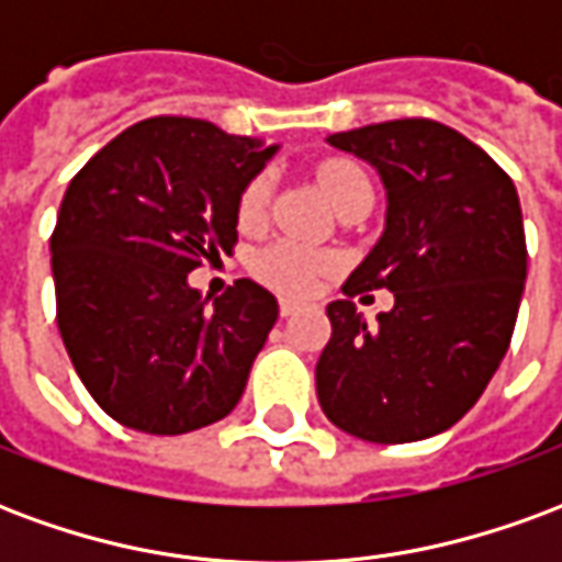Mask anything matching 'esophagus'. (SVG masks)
Returning <instances> with one entry per match:
<instances>
[{
    "instance_id": "obj_1",
    "label": "esophagus",
    "mask_w": 562,
    "mask_h": 562,
    "mask_svg": "<svg viewBox=\"0 0 562 562\" xmlns=\"http://www.w3.org/2000/svg\"><path fill=\"white\" fill-rule=\"evenodd\" d=\"M297 310H301V306H297V301H289V297H285V301H280V313H282V316H285V318L294 316Z\"/></svg>"
}]
</instances>
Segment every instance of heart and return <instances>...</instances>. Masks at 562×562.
<instances>
[{"instance_id": "b5f03b06", "label": "heart", "mask_w": 562, "mask_h": 562, "mask_svg": "<svg viewBox=\"0 0 562 562\" xmlns=\"http://www.w3.org/2000/svg\"><path fill=\"white\" fill-rule=\"evenodd\" d=\"M316 180L322 186V192L330 201V207L342 201L346 195H352L358 189H370L367 183V173L349 159H330L325 161L316 171ZM270 198V180L268 177H256L252 183L246 186L244 195H240V220L256 222L265 207H268ZM325 268V258L313 252V249H304V246L294 244H277L270 246L268 252H261L258 258V273L277 285L282 292L292 294H306L313 289V280H316L318 270Z\"/></svg>"}]
</instances>
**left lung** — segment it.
<instances>
[{"label": "left lung", "mask_w": 562, "mask_h": 562, "mask_svg": "<svg viewBox=\"0 0 562 562\" xmlns=\"http://www.w3.org/2000/svg\"><path fill=\"white\" fill-rule=\"evenodd\" d=\"M385 186V228L342 292L389 288L395 306L367 323L328 304L316 364L330 422L367 442H415L470 413L515 330L527 280L515 183L482 147L434 120H391L328 135Z\"/></svg>", "instance_id": "8db88e82"}]
</instances>
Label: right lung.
<instances>
[{
	"mask_svg": "<svg viewBox=\"0 0 562 562\" xmlns=\"http://www.w3.org/2000/svg\"><path fill=\"white\" fill-rule=\"evenodd\" d=\"M277 149L207 120L153 116L68 183L50 237L56 322L114 422L177 436L240 401L280 304L252 280L204 297L189 273L232 252L240 195Z\"/></svg>",
	"mask_w": 562,
	"mask_h": 562,
	"instance_id": "1",
	"label": "right lung"
}]
</instances>
